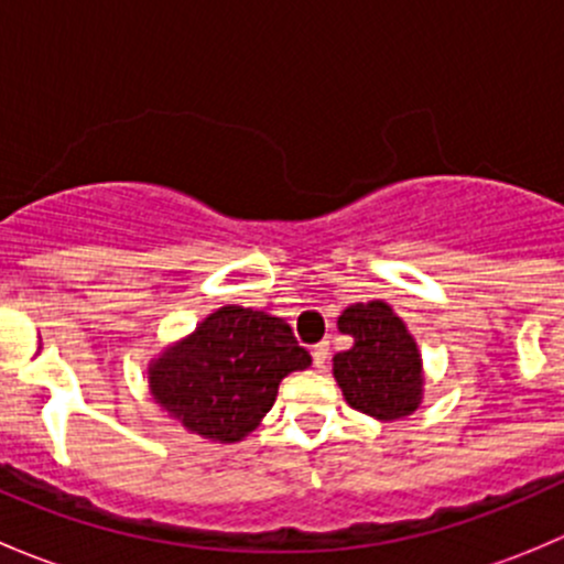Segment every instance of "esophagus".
I'll use <instances>...</instances> for the list:
<instances>
[{"label":"esophagus","mask_w":564,"mask_h":564,"mask_svg":"<svg viewBox=\"0 0 564 564\" xmlns=\"http://www.w3.org/2000/svg\"><path fill=\"white\" fill-rule=\"evenodd\" d=\"M311 355H314V366L316 368H327V360H329V344H327V340L316 344L314 349H311Z\"/></svg>","instance_id":"obj_1"}]
</instances>
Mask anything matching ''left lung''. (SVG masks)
Returning <instances> with one entry per match:
<instances>
[{"label":"left lung","instance_id":"left-lung-1","mask_svg":"<svg viewBox=\"0 0 564 564\" xmlns=\"http://www.w3.org/2000/svg\"><path fill=\"white\" fill-rule=\"evenodd\" d=\"M351 346L333 357L346 403L377 420L409 417L423 401V360L401 316L382 300L355 303L338 316Z\"/></svg>","mask_w":564,"mask_h":564}]
</instances>
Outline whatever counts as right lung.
Listing matches in <instances>:
<instances>
[{
    "label": "right lung",
    "instance_id": "obj_1",
    "mask_svg": "<svg viewBox=\"0 0 564 564\" xmlns=\"http://www.w3.org/2000/svg\"><path fill=\"white\" fill-rule=\"evenodd\" d=\"M311 366L283 318L224 305L150 362V392L191 434L231 445L272 409L278 384Z\"/></svg>",
    "mask_w": 564,
    "mask_h": 564
}]
</instances>
